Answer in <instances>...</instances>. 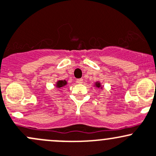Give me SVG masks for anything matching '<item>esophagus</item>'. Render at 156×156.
Segmentation results:
<instances>
[{"mask_svg":"<svg viewBox=\"0 0 156 156\" xmlns=\"http://www.w3.org/2000/svg\"><path fill=\"white\" fill-rule=\"evenodd\" d=\"M76 83H79V84H81V83H83V79H78V80H76Z\"/></svg>","mask_w":156,"mask_h":156,"instance_id":"obj_1","label":"esophagus"}]
</instances>
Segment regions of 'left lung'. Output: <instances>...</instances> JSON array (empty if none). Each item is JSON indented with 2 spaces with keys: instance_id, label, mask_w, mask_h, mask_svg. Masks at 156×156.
Listing matches in <instances>:
<instances>
[{
  "instance_id": "obj_1",
  "label": "left lung",
  "mask_w": 156,
  "mask_h": 156,
  "mask_svg": "<svg viewBox=\"0 0 156 156\" xmlns=\"http://www.w3.org/2000/svg\"><path fill=\"white\" fill-rule=\"evenodd\" d=\"M94 86L95 88H98V89H103V86L101 85V83L100 81H96L95 83H94Z\"/></svg>"
}]
</instances>
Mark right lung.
<instances>
[{
	"mask_svg": "<svg viewBox=\"0 0 156 156\" xmlns=\"http://www.w3.org/2000/svg\"><path fill=\"white\" fill-rule=\"evenodd\" d=\"M68 84V82L65 80H58L56 81L55 84V87L57 88V89H62L64 88L65 86H66Z\"/></svg>",
	"mask_w": 156,
	"mask_h": 156,
	"instance_id": "obj_1",
	"label": "right lung"
}]
</instances>
